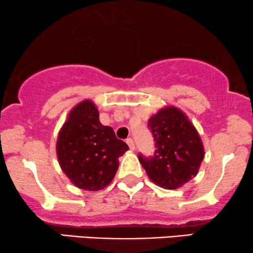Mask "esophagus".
<instances>
[{
    "label": "esophagus",
    "instance_id": "obj_1",
    "mask_svg": "<svg viewBox=\"0 0 253 253\" xmlns=\"http://www.w3.org/2000/svg\"><path fill=\"white\" fill-rule=\"evenodd\" d=\"M126 144H127V145H129L130 150H134V143H133L132 139L127 138V139H126Z\"/></svg>",
    "mask_w": 253,
    "mask_h": 253
}]
</instances>
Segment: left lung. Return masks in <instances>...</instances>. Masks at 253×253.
Returning a JSON list of instances; mask_svg holds the SVG:
<instances>
[{
  "label": "left lung",
  "instance_id": "obj_1",
  "mask_svg": "<svg viewBox=\"0 0 253 253\" xmlns=\"http://www.w3.org/2000/svg\"><path fill=\"white\" fill-rule=\"evenodd\" d=\"M155 139V155L138 159L151 181L175 189L198 174L205 150L188 117L176 107L167 106L152 115L147 124Z\"/></svg>",
  "mask_w": 253,
  "mask_h": 253
}]
</instances>
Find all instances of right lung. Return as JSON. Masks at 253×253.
Segmentation results:
<instances>
[{
  "label": "right lung",
  "mask_w": 253,
  "mask_h": 253,
  "mask_svg": "<svg viewBox=\"0 0 253 253\" xmlns=\"http://www.w3.org/2000/svg\"><path fill=\"white\" fill-rule=\"evenodd\" d=\"M127 150L113 127L101 124L97 108L90 100L70 111L57 139L62 172L84 191L96 192L109 185L119 169V158Z\"/></svg>",
  "instance_id": "right-lung-1"
}]
</instances>
